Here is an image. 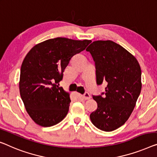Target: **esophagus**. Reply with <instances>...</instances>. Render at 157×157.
<instances>
[{
	"instance_id": "34e87169",
	"label": "esophagus",
	"mask_w": 157,
	"mask_h": 157,
	"mask_svg": "<svg viewBox=\"0 0 157 157\" xmlns=\"http://www.w3.org/2000/svg\"><path fill=\"white\" fill-rule=\"evenodd\" d=\"M82 98H83L84 99H90V98H91V96H90V94L88 92H85L82 95Z\"/></svg>"
}]
</instances>
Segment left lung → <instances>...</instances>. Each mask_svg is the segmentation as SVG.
I'll use <instances>...</instances> for the list:
<instances>
[{"mask_svg": "<svg viewBox=\"0 0 157 157\" xmlns=\"http://www.w3.org/2000/svg\"><path fill=\"white\" fill-rule=\"evenodd\" d=\"M86 51L95 63L97 84L107 85L105 92L93 96L97 109L90 119L99 129L113 131L128 121L135 108L142 89L141 68L134 56L112 41H95Z\"/></svg>", "mask_w": 157, "mask_h": 157, "instance_id": "obj_1", "label": "left lung"}]
</instances>
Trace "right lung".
I'll use <instances>...</instances> for the list:
<instances>
[{
    "mask_svg": "<svg viewBox=\"0 0 157 157\" xmlns=\"http://www.w3.org/2000/svg\"><path fill=\"white\" fill-rule=\"evenodd\" d=\"M91 40L57 37L35 45L23 60L19 86L32 120L43 127L60 123L69 110V93L59 87L72 56L85 50Z\"/></svg>",
    "mask_w": 157,
    "mask_h": 157,
    "instance_id": "right-lung-1",
    "label": "right lung"
}]
</instances>
